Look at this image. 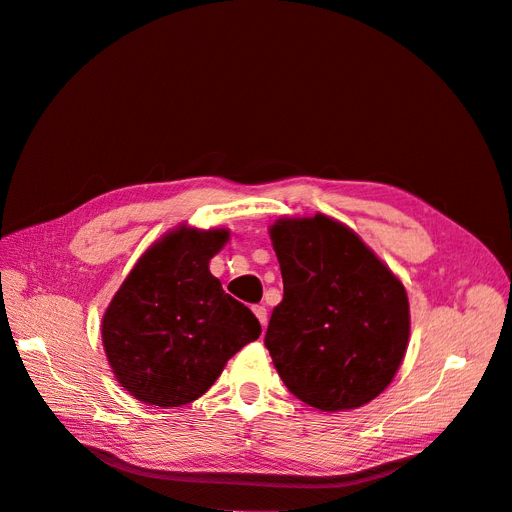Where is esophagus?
<instances>
[{
    "label": "esophagus",
    "mask_w": 512,
    "mask_h": 512,
    "mask_svg": "<svg viewBox=\"0 0 512 512\" xmlns=\"http://www.w3.org/2000/svg\"><path fill=\"white\" fill-rule=\"evenodd\" d=\"M254 314L258 318V322L262 324V329L267 327V307L265 305H254Z\"/></svg>",
    "instance_id": "1"
}]
</instances>
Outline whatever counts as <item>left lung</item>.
<instances>
[{
	"label": "left lung",
	"instance_id": "obj_1",
	"mask_svg": "<svg viewBox=\"0 0 512 512\" xmlns=\"http://www.w3.org/2000/svg\"><path fill=\"white\" fill-rule=\"evenodd\" d=\"M284 299L265 335L277 374L307 406L337 412L378 397L404 361V284L350 228L327 215L271 228Z\"/></svg>",
	"mask_w": 512,
	"mask_h": 512
}]
</instances>
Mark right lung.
<instances>
[{"label":"right lung","instance_id":"obj_1","mask_svg":"<svg viewBox=\"0 0 512 512\" xmlns=\"http://www.w3.org/2000/svg\"><path fill=\"white\" fill-rule=\"evenodd\" d=\"M226 239V230L168 232L108 305L102 320L108 363L143 404H190L209 391L232 354L258 339V318L209 271Z\"/></svg>","mask_w":512,"mask_h":512}]
</instances>
